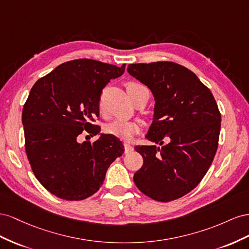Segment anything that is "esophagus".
<instances>
[{"label": "esophagus", "mask_w": 249, "mask_h": 249, "mask_svg": "<svg viewBox=\"0 0 249 249\" xmlns=\"http://www.w3.org/2000/svg\"><path fill=\"white\" fill-rule=\"evenodd\" d=\"M124 147H125V153H128V152H131L133 150V147L130 145V144H127V143H124Z\"/></svg>", "instance_id": "esophagus-1"}]
</instances>
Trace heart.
<instances>
[{
	"label": "heart",
	"mask_w": 249,
	"mask_h": 249,
	"mask_svg": "<svg viewBox=\"0 0 249 249\" xmlns=\"http://www.w3.org/2000/svg\"><path fill=\"white\" fill-rule=\"evenodd\" d=\"M144 87L138 82H128L126 83V89L127 93H128L129 97H134L140 89H143ZM99 108L102 109V102L100 101L99 103ZM140 130V126L137 122H133V121H120L116 120L112 121V122L108 123L105 126V132L111 134L113 137H117L121 140L129 141L131 140Z\"/></svg>",
	"instance_id": "obj_1"
}]
</instances>
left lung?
Segmentation results:
<instances>
[{
    "mask_svg": "<svg viewBox=\"0 0 249 249\" xmlns=\"http://www.w3.org/2000/svg\"><path fill=\"white\" fill-rule=\"evenodd\" d=\"M127 71L154 97L146 139L160 146L136 147L144 162L133 181L154 200H175L201 181L214 160L221 127L218 105L199 78L177 63H136ZM164 137L168 144L162 143Z\"/></svg>",
    "mask_w": 249,
    "mask_h": 249,
    "instance_id": "left-lung-1",
    "label": "left lung"
}]
</instances>
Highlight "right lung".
Returning <instances> with one entry per match:
<instances>
[{"instance_id": "add662e5", "label": "right lung", "mask_w": 249, "mask_h": 249, "mask_svg": "<svg viewBox=\"0 0 249 249\" xmlns=\"http://www.w3.org/2000/svg\"><path fill=\"white\" fill-rule=\"evenodd\" d=\"M125 66L71 60L33 85L22 115L25 148L35 177L50 193L85 199L100 189L108 167L123 154L122 142L111 134L100 133L94 143H80L78 137L100 132L91 122L99 117L102 89L123 75Z\"/></svg>"}]
</instances>
